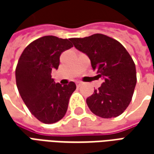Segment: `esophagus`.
Returning <instances> with one entry per match:
<instances>
[{
    "label": "esophagus",
    "mask_w": 154,
    "mask_h": 154,
    "mask_svg": "<svg viewBox=\"0 0 154 154\" xmlns=\"http://www.w3.org/2000/svg\"><path fill=\"white\" fill-rule=\"evenodd\" d=\"M76 85H77V87H80L81 85H82V82H76Z\"/></svg>",
    "instance_id": "esophagus-1"
}]
</instances>
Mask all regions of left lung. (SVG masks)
Returning a JSON list of instances; mask_svg holds the SVG:
<instances>
[{
  "mask_svg": "<svg viewBox=\"0 0 154 154\" xmlns=\"http://www.w3.org/2000/svg\"><path fill=\"white\" fill-rule=\"evenodd\" d=\"M74 47L86 54L103 82L87 99L91 111L101 118L117 117L132 99L136 82L135 64L125 48L101 34L71 38Z\"/></svg>",
  "mask_w": 154,
  "mask_h": 154,
  "instance_id": "left-lung-1",
  "label": "left lung"
}]
</instances>
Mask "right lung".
Wrapping results in <instances>:
<instances>
[{
  "instance_id": "add662e5",
  "label": "right lung",
  "mask_w": 154,
  "mask_h": 154,
  "mask_svg": "<svg viewBox=\"0 0 154 154\" xmlns=\"http://www.w3.org/2000/svg\"><path fill=\"white\" fill-rule=\"evenodd\" d=\"M73 47L70 39L44 36L33 41L23 51L15 69L20 95L35 118L44 124H54L67 112L76 84L56 83L51 72L57 69L60 55Z\"/></svg>"
}]
</instances>
